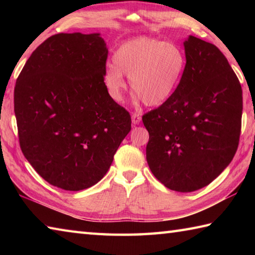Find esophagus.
Here are the masks:
<instances>
[{"label":"esophagus","instance_id":"obj_1","mask_svg":"<svg viewBox=\"0 0 255 255\" xmlns=\"http://www.w3.org/2000/svg\"><path fill=\"white\" fill-rule=\"evenodd\" d=\"M131 122L134 125H139L140 122H141V115H140V114H137V113H133L131 115Z\"/></svg>","mask_w":255,"mask_h":255}]
</instances>
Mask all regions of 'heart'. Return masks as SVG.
I'll list each match as a JSON object with an SVG mask.
<instances>
[{"label": "heart", "instance_id": "1", "mask_svg": "<svg viewBox=\"0 0 255 255\" xmlns=\"http://www.w3.org/2000/svg\"><path fill=\"white\" fill-rule=\"evenodd\" d=\"M107 66L103 83L113 101L122 102L126 81L145 105L156 106L174 94L185 71L186 57L181 46L153 37H137L119 45Z\"/></svg>", "mask_w": 255, "mask_h": 255}]
</instances>
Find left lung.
<instances>
[{
  "mask_svg": "<svg viewBox=\"0 0 255 255\" xmlns=\"http://www.w3.org/2000/svg\"><path fill=\"white\" fill-rule=\"evenodd\" d=\"M186 66L169 100L142 116L151 172L172 191L188 193L213 182L239 144L242 89L215 45L189 36Z\"/></svg>",
  "mask_w": 255,
  "mask_h": 255,
  "instance_id": "8db88e82",
  "label": "left lung"
}]
</instances>
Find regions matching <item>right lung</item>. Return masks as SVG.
I'll return each mask as SVG.
<instances>
[{
  "mask_svg": "<svg viewBox=\"0 0 255 255\" xmlns=\"http://www.w3.org/2000/svg\"><path fill=\"white\" fill-rule=\"evenodd\" d=\"M100 34H57L31 53L14 89L20 149L45 181L66 191L100 182L131 129L103 83Z\"/></svg>",
  "mask_w": 255,
  "mask_h": 255,
  "instance_id": "obj_1",
  "label": "right lung"
}]
</instances>
